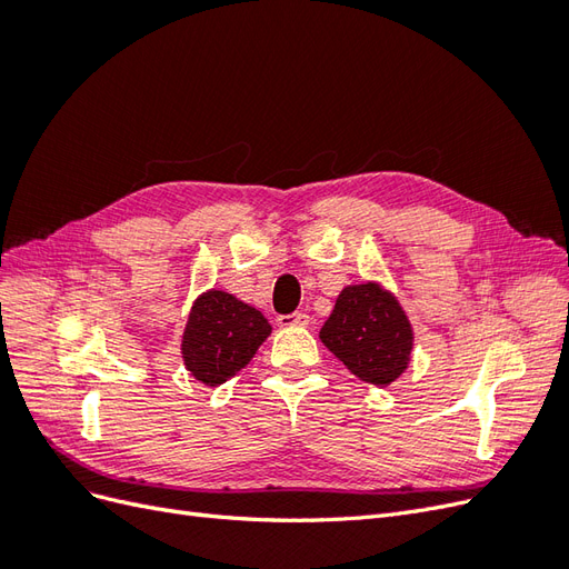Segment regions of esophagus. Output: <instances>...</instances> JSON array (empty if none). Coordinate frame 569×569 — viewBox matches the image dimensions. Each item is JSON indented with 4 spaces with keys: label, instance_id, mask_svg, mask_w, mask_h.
<instances>
[{
    "label": "esophagus",
    "instance_id": "obj_1",
    "mask_svg": "<svg viewBox=\"0 0 569 569\" xmlns=\"http://www.w3.org/2000/svg\"><path fill=\"white\" fill-rule=\"evenodd\" d=\"M308 322H311V316H306V313H301V311L278 318V325H280V327H306Z\"/></svg>",
    "mask_w": 569,
    "mask_h": 569
}]
</instances>
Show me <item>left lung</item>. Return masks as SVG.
<instances>
[{
    "mask_svg": "<svg viewBox=\"0 0 569 569\" xmlns=\"http://www.w3.org/2000/svg\"><path fill=\"white\" fill-rule=\"evenodd\" d=\"M320 341L360 382L389 387L406 372L416 335L399 299L380 282H363L341 289Z\"/></svg>",
    "mask_w": 569,
    "mask_h": 569,
    "instance_id": "1",
    "label": "left lung"
}]
</instances>
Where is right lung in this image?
Listing matches in <instances>:
<instances>
[{
    "label": "right lung",
    "instance_id": "add662e5",
    "mask_svg": "<svg viewBox=\"0 0 569 569\" xmlns=\"http://www.w3.org/2000/svg\"><path fill=\"white\" fill-rule=\"evenodd\" d=\"M272 332L258 308L230 291L209 289L197 297L182 332L184 368L206 387L228 382Z\"/></svg>",
    "mask_w": 569,
    "mask_h": 569
}]
</instances>
